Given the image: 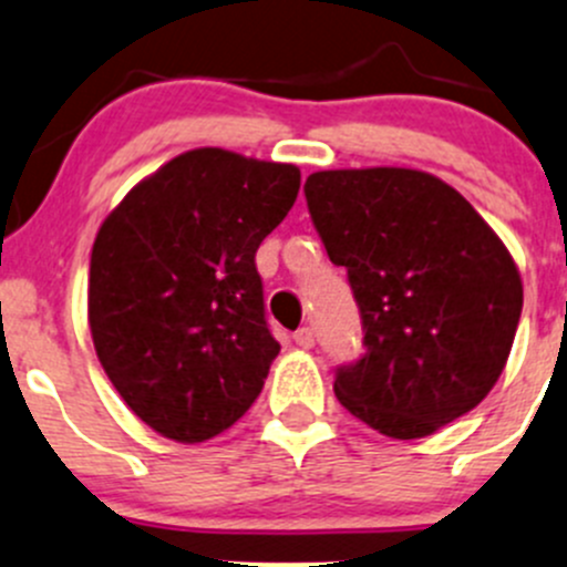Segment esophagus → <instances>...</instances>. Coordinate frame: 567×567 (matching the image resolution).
Listing matches in <instances>:
<instances>
[{
	"label": "esophagus",
	"instance_id": "1",
	"mask_svg": "<svg viewBox=\"0 0 567 567\" xmlns=\"http://www.w3.org/2000/svg\"><path fill=\"white\" fill-rule=\"evenodd\" d=\"M293 340L299 348H312L316 346V331H312L310 326H301V329L293 334Z\"/></svg>",
	"mask_w": 567,
	"mask_h": 567
}]
</instances>
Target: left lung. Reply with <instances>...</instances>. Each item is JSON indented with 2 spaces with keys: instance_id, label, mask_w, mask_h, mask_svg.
Segmentation results:
<instances>
[{
  "instance_id": "obj_1",
  "label": "left lung",
  "mask_w": 567,
  "mask_h": 567,
  "mask_svg": "<svg viewBox=\"0 0 567 567\" xmlns=\"http://www.w3.org/2000/svg\"><path fill=\"white\" fill-rule=\"evenodd\" d=\"M326 255L348 271L364 353L334 394L392 439H422L472 411L502 375L524 288L511 251L439 177L329 169L305 183Z\"/></svg>"
}]
</instances>
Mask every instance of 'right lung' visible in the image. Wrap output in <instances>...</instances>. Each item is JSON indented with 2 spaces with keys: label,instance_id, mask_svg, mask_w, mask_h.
Masks as SVG:
<instances>
[{
  "label": "right lung",
  "instance_id": "1",
  "mask_svg": "<svg viewBox=\"0 0 567 567\" xmlns=\"http://www.w3.org/2000/svg\"><path fill=\"white\" fill-rule=\"evenodd\" d=\"M301 186L293 164L199 147L109 214L90 255V329L145 425L194 444L241 420L279 353L255 255Z\"/></svg>",
  "mask_w": 567,
  "mask_h": 567
}]
</instances>
